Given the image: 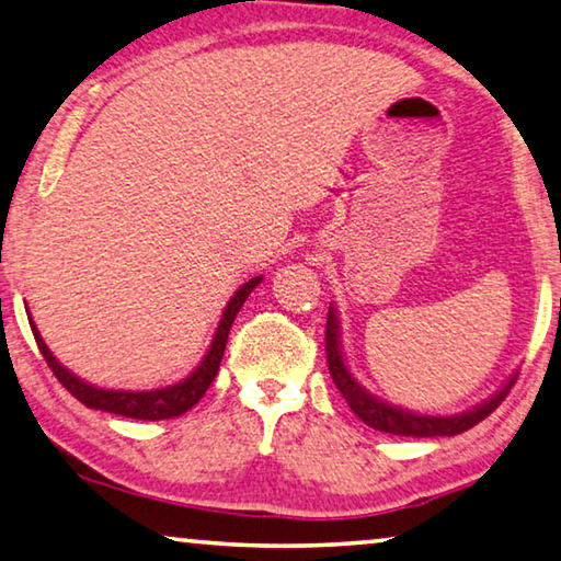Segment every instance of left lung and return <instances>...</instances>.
<instances>
[{"instance_id": "obj_1", "label": "left lung", "mask_w": 561, "mask_h": 561, "mask_svg": "<svg viewBox=\"0 0 561 561\" xmlns=\"http://www.w3.org/2000/svg\"><path fill=\"white\" fill-rule=\"evenodd\" d=\"M324 346H327L329 375H332L336 389H340L352 412L357 414L364 424L371 426V430L399 434V437H455V434L472 430L474 424L486 420V416L504 402V397L510 394L514 379H517L512 377L492 399H486L484 404L469 409L465 414H455V416L412 414L407 412V409H397L387 402H379L377 397H371L367 389L354 381V377L350 375V369H346V364L342 359L340 324H336L334 309H329L327 314Z\"/></svg>"}]
</instances>
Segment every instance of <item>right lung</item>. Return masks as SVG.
Listing matches in <instances>:
<instances>
[{"instance_id": "obj_1", "label": "right lung", "mask_w": 561, "mask_h": 561, "mask_svg": "<svg viewBox=\"0 0 561 561\" xmlns=\"http://www.w3.org/2000/svg\"><path fill=\"white\" fill-rule=\"evenodd\" d=\"M260 282H262V277L249 279L244 287H239L237 295L229 299L225 314H221V322L217 327L215 342H211L207 357L202 359L199 367L194 369L184 381H180V385L152 389V392H114V389H96L92 385H87V381L77 379L72 371L61 367V364L51 357V352L47 350V344H44L32 319H30V324H32V334H34V340H37L44 362H47L49 369L55 371V377L61 381V387H65L72 397H77L84 407L102 409V412H110V414L129 416V420H147V422L172 420V416H180L186 412V409H192L194 404H197L204 397V392L209 389L211 381H215L221 357H225V350H227L229 329H232L234 317L239 309H242L244 299L252 295V289Z\"/></svg>"}]
</instances>
